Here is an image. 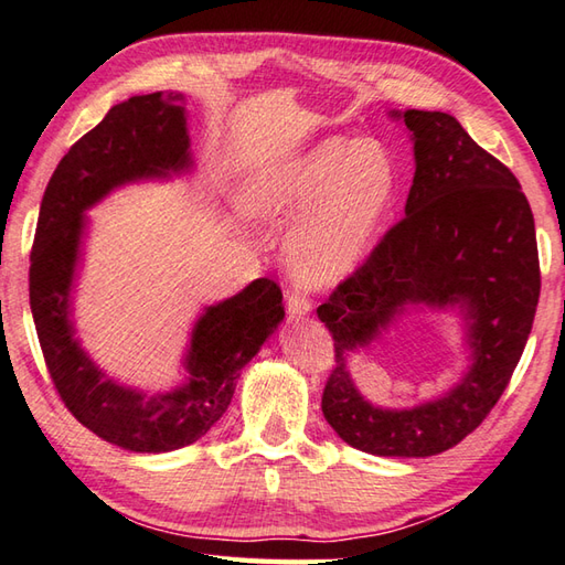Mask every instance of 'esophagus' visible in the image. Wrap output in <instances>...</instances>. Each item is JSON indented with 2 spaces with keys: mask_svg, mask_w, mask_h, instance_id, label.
Returning <instances> with one entry per match:
<instances>
[{
  "mask_svg": "<svg viewBox=\"0 0 565 565\" xmlns=\"http://www.w3.org/2000/svg\"><path fill=\"white\" fill-rule=\"evenodd\" d=\"M309 312H312V299H309V295L299 290V287L287 290V315L292 319H299Z\"/></svg>",
  "mask_w": 565,
  "mask_h": 565,
  "instance_id": "esophagus-1",
  "label": "esophagus"
}]
</instances>
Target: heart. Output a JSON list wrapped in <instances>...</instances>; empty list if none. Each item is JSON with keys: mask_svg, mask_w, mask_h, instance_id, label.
Instances as JSON below:
<instances>
[{"mask_svg": "<svg viewBox=\"0 0 565 565\" xmlns=\"http://www.w3.org/2000/svg\"><path fill=\"white\" fill-rule=\"evenodd\" d=\"M395 166L375 141L331 136L253 178L244 202L263 218H299L287 260L312 287L337 285L361 266L395 200Z\"/></svg>", "mask_w": 565, "mask_h": 565, "instance_id": "heart-1", "label": "heart"}]
</instances>
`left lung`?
<instances>
[{"instance_id":"1","label":"left lung","mask_w":565,"mask_h":565,"mask_svg":"<svg viewBox=\"0 0 565 565\" xmlns=\"http://www.w3.org/2000/svg\"><path fill=\"white\" fill-rule=\"evenodd\" d=\"M402 119L417 163L405 216L317 307L333 339L321 412L359 451L424 458L463 441L498 405L534 324L541 273L534 214L512 170L451 114L407 109ZM419 301L461 305L475 365L441 401L373 408L352 385L348 355Z\"/></svg>"}]
</instances>
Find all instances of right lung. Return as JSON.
<instances>
[{
    "instance_id": "right-lung-1",
    "label": "right lung",
    "mask_w": 565,
    "mask_h": 565,
    "mask_svg": "<svg viewBox=\"0 0 565 565\" xmlns=\"http://www.w3.org/2000/svg\"><path fill=\"white\" fill-rule=\"evenodd\" d=\"M185 124L180 92H153L111 107L57 163L31 246V312L57 395L83 427L136 454L175 451L210 431L234 397L241 367L285 317L280 285L268 278L206 307L185 355L188 383L156 397L105 380L79 349L71 321V290L83 214L124 182L166 178L190 168Z\"/></svg>"
}]
</instances>
